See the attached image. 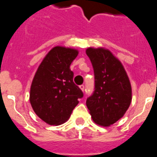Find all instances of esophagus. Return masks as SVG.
Returning a JSON list of instances; mask_svg holds the SVG:
<instances>
[{
	"instance_id": "1",
	"label": "esophagus",
	"mask_w": 157,
	"mask_h": 157,
	"mask_svg": "<svg viewBox=\"0 0 157 157\" xmlns=\"http://www.w3.org/2000/svg\"><path fill=\"white\" fill-rule=\"evenodd\" d=\"M80 88L82 90L83 92H84V84H81V85H80Z\"/></svg>"
}]
</instances>
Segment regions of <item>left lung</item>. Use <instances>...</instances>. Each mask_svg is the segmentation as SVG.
Wrapping results in <instances>:
<instances>
[{
  "instance_id": "obj_1",
  "label": "left lung",
  "mask_w": 157,
  "mask_h": 157,
  "mask_svg": "<svg viewBox=\"0 0 157 157\" xmlns=\"http://www.w3.org/2000/svg\"><path fill=\"white\" fill-rule=\"evenodd\" d=\"M86 54L95 76L94 92L87 99V107L95 123L111 126L129 108L131 85L121 62L109 50L88 48Z\"/></svg>"
}]
</instances>
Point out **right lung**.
<instances>
[{
  "label": "right lung",
  "instance_id": "right-lung-1",
  "mask_svg": "<svg viewBox=\"0 0 157 157\" xmlns=\"http://www.w3.org/2000/svg\"><path fill=\"white\" fill-rule=\"evenodd\" d=\"M78 51L54 47L38 68L31 87L30 102L38 116L50 125H60L70 116L78 99L84 96L73 82L69 69Z\"/></svg>",
  "mask_w": 157,
  "mask_h": 157
}]
</instances>
